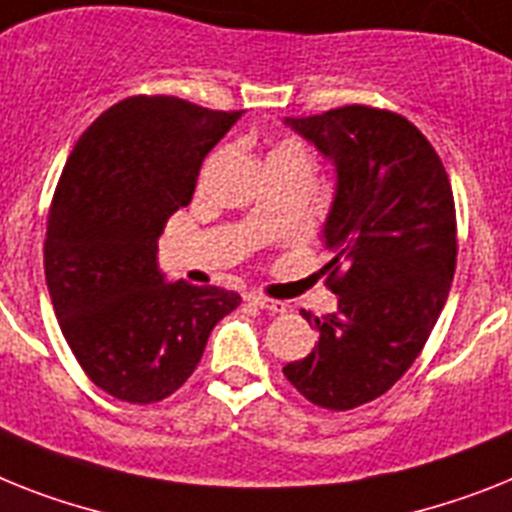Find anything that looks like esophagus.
Wrapping results in <instances>:
<instances>
[{
	"mask_svg": "<svg viewBox=\"0 0 512 512\" xmlns=\"http://www.w3.org/2000/svg\"><path fill=\"white\" fill-rule=\"evenodd\" d=\"M249 304H255V307L265 309V312H270V315H281V312H286V304L278 302V299H268V296H260V294L249 296Z\"/></svg>",
	"mask_w": 512,
	"mask_h": 512,
	"instance_id": "34e87169",
	"label": "esophagus"
}]
</instances>
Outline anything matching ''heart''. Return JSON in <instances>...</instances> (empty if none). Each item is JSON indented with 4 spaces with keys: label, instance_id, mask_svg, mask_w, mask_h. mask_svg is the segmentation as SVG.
<instances>
[{
    "label": "heart",
    "instance_id": "heart-1",
    "mask_svg": "<svg viewBox=\"0 0 512 512\" xmlns=\"http://www.w3.org/2000/svg\"><path fill=\"white\" fill-rule=\"evenodd\" d=\"M278 156H309V153H307V148L299 143V140H294V137H286V140H281L276 148L270 150L268 158H278Z\"/></svg>",
    "mask_w": 512,
    "mask_h": 512
}]
</instances>
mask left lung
<instances>
[{
    "label": "left lung",
    "instance_id": "8db88e82",
    "mask_svg": "<svg viewBox=\"0 0 512 512\" xmlns=\"http://www.w3.org/2000/svg\"><path fill=\"white\" fill-rule=\"evenodd\" d=\"M286 124L336 166L322 239L338 309L304 312L320 341L283 375L309 403L349 411L401 380L448 302L453 190L435 148L401 114L354 103Z\"/></svg>",
    "mask_w": 512,
    "mask_h": 512
}]
</instances>
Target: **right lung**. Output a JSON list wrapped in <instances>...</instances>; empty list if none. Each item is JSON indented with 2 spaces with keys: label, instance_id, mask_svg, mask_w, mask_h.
Listing matches in <instances>:
<instances>
[{
  "label": "right lung",
  "instance_id": "right-lung-1",
  "mask_svg": "<svg viewBox=\"0 0 512 512\" xmlns=\"http://www.w3.org/2000/svg\"><path fill=\"white\" fill-rule=\"evenodd\" d=\"M242 111L174 96L106 109L64 163L46 223L44 268L59 328L85 375L127 403H156L200 364L210 330L242 296L169 283L158 236L190 205L213 145Z\"/></svg>",
  "mask_w": 512,
  "mask_h": 512
}]
</instances>
